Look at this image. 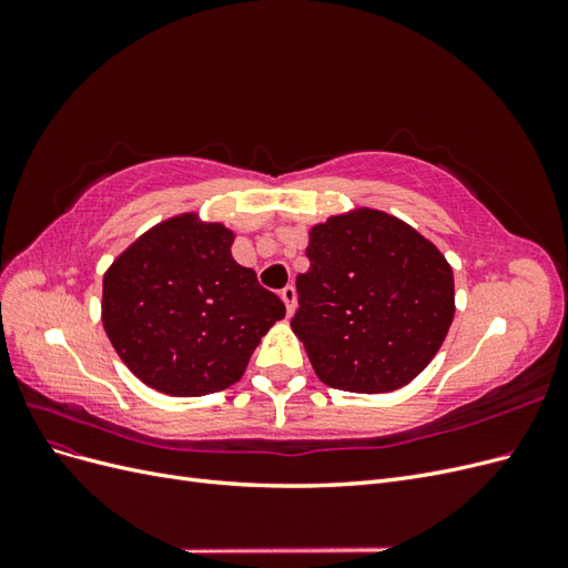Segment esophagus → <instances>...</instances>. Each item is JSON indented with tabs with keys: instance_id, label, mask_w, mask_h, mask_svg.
<instances>
[{
	"instance_id": "esophagus-1",
	"label": "esophagus",
	"mask_w": 568,
	"mask_h": 568,
	"mask_svg": "<svg viewBox=\"0 0 568 568\" xmlns=\"http://www.w3.org/2000/svg\"><path fill=\"white\" fill-rule=\"evenodd\" d=\"M280 296H282L284 305H286V315L294 313L296 311V288L294 286H284Z\"/></svg>"
}]
</instances>
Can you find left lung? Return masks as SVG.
<instances>
[{
    "label": "left lung",
    "instance_id": "8db88e82",
    "mask_svg": "<svg viewBox=\"0 0 568 568\" xmlns=\"http://www.w3.org/2000/svg\"><path fill=\"white\" fill-rule=\"evenodd\" d=\"M291 329L320 382L388 393L432 363L455 315L453 267L403 220L357 209L311 230Z\"/></svg>",
    "mask_w": 568,
    "mask_h": 568
}]
</instances>
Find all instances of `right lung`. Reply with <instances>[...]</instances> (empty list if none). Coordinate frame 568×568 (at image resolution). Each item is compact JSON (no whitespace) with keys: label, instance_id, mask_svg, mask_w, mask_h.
I'll use <instances>...</instances> for the list:
<instances>
[{"label":"right lung","instance_id":"obj_1","mask_svg":"<svg viewBox=\"0 0 568 568\" xmlns=\"http://www.w3.org/2000/svg\"><path fill=\"white\" fill-rule=\"evenodd\" d=\"M232 242L225 225L184 213L144 232L106 270L104 329L146 386L178 398L225 390L286 315L280 296L234 261Z\"/></svg>","mask_w":568,"mask_h":568}]
</instances>
